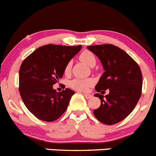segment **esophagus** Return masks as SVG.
<instances>
[{"label":"esophagus","instance_id":"34e87169","mask_svg":"<svg viewBox=\"0 0 156 156\" xmlns=\"http://www.w3.org/2000/svg\"><path fill=\"white\" fill-rule=\"evenodd\" d=\"M84 96H85V97L87 98V99H88V98H91V94H84Z\"/></svg>","mask_w":156,"mask_h":156}]
</instances>
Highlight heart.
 I'll list each match as a JSON object with an SVG mask.
<instances>
[{"label": "heart", "instance_id": "1", "mask_svg": "<svg viewBox=\"0 0 156 156\" xmlns=\"http://www.w3.org/2000/svg\"><path fill=\"white\" fill-rule=\"evenodd\" d=\"M80 60L87 65L90 67H94L96 63L95 56L92 52L89 51H84L81 52L79 56ZM71 62H69L65 68V73L68 74L71 71ZM94 81L92 78H75L71 80L69 83V85L71 88L77 90L78 91H87L88 88L93 86Z\"/></svg>", "mask_w": 156, "mask_h": 156}]
</instances>
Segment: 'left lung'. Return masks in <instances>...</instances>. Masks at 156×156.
Instances as JSON below:
<instances>
[{
  "label": "left lung",
  "instance_id": "left-lung-1",
  "mask_svg": "<svg viewBox=\"0 0 156 156\" xmlns=\"http://www.w3.org/2000/svg\"><path fill=\"white\" fill-rule=\"evenodd\" d=\"M88 49L99 58L105 70L95 90L105 92L102 90L109 89L105 96L94 94L101 100V105L94 110V115L104 124H116L133 111L140 98L142 71L126 51L115 45H92Z\"/></svg>",
  "mask_w": 156,
  "mask_h": 156
}]
</instances>
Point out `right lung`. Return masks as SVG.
Masks as SVG:
<instances>
[{
  "label": "right lung",
  "mask_w": 156,
  "mask_h": 156,
  "mask_svg": "<svg viewBox=\"0 0 156 156\" xmlns=\"http://www.w3.org/2000/svg\"><path fill=\"white\" fill-rule=\"evenodd\" d=\"M81 48V45H44L21 64L20 94L27 108L40 120L54 122L66 111L75 91L65 88L57 92L53 85L62 78L66 65Z\"/></svg>",
  "instance_id": "right-lung-1"
}]
</instances>
